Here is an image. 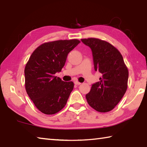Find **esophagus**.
I'll use <instances>...</instances> for the list:
<instances>
[{
    "label": "esophagus",
    "mask_w": 147,
    "mask_h": 147,
    "mask_svg": "<svg viewBox=\"0 0 147 147\" xmlns=\"http://www.w3.org/2000/svg\"><path fill=\"white\" fill-rule=\"evenodd\" d=\"M74 84L76 85H80V84H81V83H80V82H78L76 81V82H74Z\"/></svg>",
    "instance_id": "obj_1"
}]
</instances>
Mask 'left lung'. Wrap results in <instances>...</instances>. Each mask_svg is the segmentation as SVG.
Here are the masks:
<instances>
[{
  "mask_svg": "<svg viewBox=\"0 0 147 147\" xmlns=\"http://www.w3.org/2000/svg\"><path fill=\"white\" fill-rule=\"evenodd\" d=\"M92 51L94 70L101 74L85 97L89 105L100 113L111 111L127 89L129 71L119 51L109 42L94 38L82 39Z\"/></svg>",
  "mask_w": 147,
  "mask_h": 147,
  "instance_id": "obj_1",
  "label": "left lung"
}]
</instances>
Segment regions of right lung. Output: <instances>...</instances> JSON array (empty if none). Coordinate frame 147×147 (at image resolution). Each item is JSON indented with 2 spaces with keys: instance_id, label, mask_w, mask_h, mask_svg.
<instances>
[{
  "instance_id": "obj_1",
  "label": "right lung",
  "mask_w": 147,
  "mask_h": 147,
  "mask_svg": "<svg viewBox=\"0 0 147 147\" xmlns=\"http://www.w3.org/2000/svg\"><path fill=\"white\" fill-rule=\"evenodd\" d=\"M80 42L73 39L44 43L34 51L26 63V92L42 113L54 114L66 105L74 84L55 74L62 71L69 53Z\"/></svg>"
}]
</instances>
